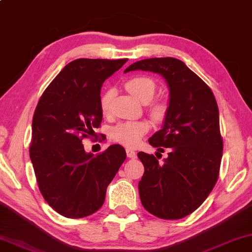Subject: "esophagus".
I'll list each match as a JSON object with an SVG mask.
<instances>
[{
	"instance_id": "1",
	"label": "esophagus",
	"mask_w": 252,
	"mask_h": 252,
	"mask_svg": "<svg viewBox=\"0 0 252 252\" xmlns=\"http://www.w3.org/2000/svg\"><path fill=\"white\" fill-rule=\"evenodd\" d=\"M126 157H128V158H135L136 152L131 149H126Z\"/></svg>"
}]
</instances>
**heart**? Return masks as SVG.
I'll use <instances>...</instances> for the list:
<instances>
[{"label":"heart","instance_id":"b5f03b06","mask_svg":"<svg viewBox=\"0 0 252 252\" xmlns=\"http://www.w3.org/2000/svg\"><path fill=\"white\" fill-rule=\"evenodd\" d=\"M126 89L135 95L142 102H149L156 94L157 84L154 79L149 76H133L130 77L124 83ZM114 91L112 89L103 90L100 94L99 105L103 114H107L110 109ZM147 110L156 122H161L165 120L168 113V102L166 100H154L147 105ZM150 123L147 121H126L119 123L110 130V137L114 142L122 144L124 146L135 147L139 144L142 137L149 132Z\"/></svg>","mask_w":252,"mask_h":252}]
</instances>
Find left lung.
<instances>
[{"mask_svg":"<svg viewBox=\"0 0 252 252\" xmlns=\"http://www.w3.org/2000/svg\"><path fill=\"white\" fill-rule=\"evenodd\" d=\"M133 70L159 73L169 87L165 123L149 139L159 152L168 149V158L159 163L153 154H137L144 165L140 200L153 216L182 219L202 205L219 177L223 142L217 100L206 83L177 59L142 60L124 72Z\"/></svg>","mask_w":252,"mask_h":252,"instance_id":"obj_1","label":"left lung"}]
</instances>
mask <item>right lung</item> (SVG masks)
I'll use <instances>...</instances> for the list:
<instances>
[{"instance_id": "add662e5", "label": "right lung", "mask_w": 252, "mask_h": 252, "mask_svg": "<svg viewBox=\"0 0 252 252\" xmlns=\"http://www.w3.org/2000/svg\"><path fill=\"white\" fill-rule=\"evenodd\" d=\"M126 61L70 62L45 90L35 108L30 158L42 197L65 218L79 219L96 212L126 158L117 144L94 157L85 152L82 143L94 136L101 124L102 83Z\"/></svg>"}]
</instances>
